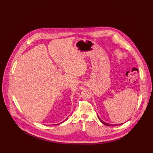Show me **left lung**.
Segmentation results:
<instances>
[{
	"label": "left lung",
	"mask_w": 153,
	"mask_h": 153,
	"mask_svg": "<svg viewBox=\"0 0 153 153\" xmlns=\"http://www.w3.org/2000/svg\"><path fill=\"white\" fill-rule=\"evenodd\" d=\"M98 118H99V120L100 121L103 123V124H104L105 125H107V126H117V125H118V124H110V123H105V122H103V121H102V120L100 119V118L99 117V115H98ZM122 124H123V123H122ZM120 125V124H119ZM121 125V124H120Z\"/></svg>",
	"instance_id": "obj_1"
}]
</instances>
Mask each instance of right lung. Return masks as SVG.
Instances as JSON below:
<instances>
[{
  "mask_svg": "<svg viewBox=\"0 0 153 153\" xmlns=\"http://www.w3.org/2000/svg\"><path fill=\"white\" fill-rule=\"evenodd\" d=\"M66 119H67V118H66ZM56 125H57V124H56Z\"/></svg>",
  "mask_w": 153,
  "mask_h": 153,
  "instance_id": "right-lung-1",
  "label": "right lung"
}]
</instances>
